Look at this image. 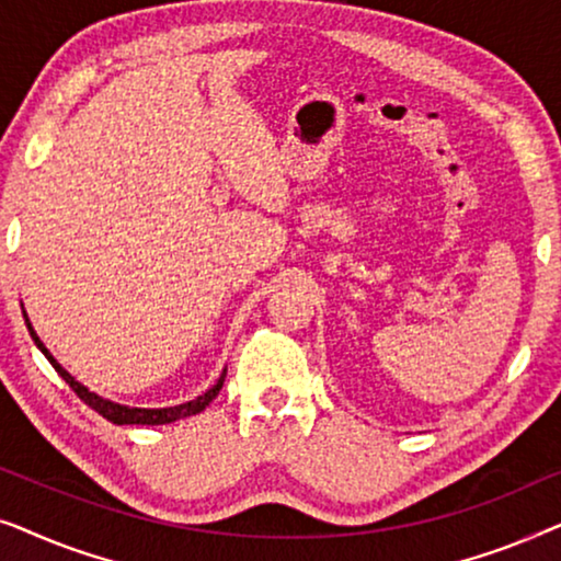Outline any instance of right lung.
<instances>
[{
    "label": "right lung",
    "instance_id": "add662e5",
    "mask_svg": "<svg viewBox=\"0 0 561 561\" xmlns=\"http://www.w3.org/2000/svg\"><path fill=\"white\" fill-rule=\"evenodd\" d=\"M25 313V311H22ZM25 324H27V332H30V336H33V342L37 344V350L43 352L45 357H48V363L56 367V373L60 375V378H64L68 386H71V390L76 396L81 398L83 403L89 405V409H94L99 416H104L106 421H112V424H117V426H125V424H142V426H158V424H173V421H179V419H186V416H196V413H202L206 405H209L214 398H217V393L221 390V386H225V378H227V367L225 370H221V375H219V380L214 382V386L206 390V393H202L198 398H194V401H186V403H181V405H171V409H135V405H122V403H114V401H110V398H102L99 393H94V390H89L87 386H83V382H79L73 378L71 373L66 370L64 365L58 363L56 357L50 355L48 352V347H45V344L41 342V336L35 334V329H33V324H30V319H27V313H25Z\"/></svg>",
    "mask_w": 561,
    "mask_h": 561
}]
</instances>
